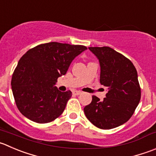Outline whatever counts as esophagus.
Listing matches in <instances>:
<instances>
[{"label": "esophagus", "instance_id": "obj_1", "mask_svg": "<svg viewBox=\"0 0 156 156\" xmlns=\"http://www.w3.org/2000/svg\"><path fill=\"white\" fill-rule=\"evenodd\" d=\"M72 93H73V94H75V95H79V94H81V92L78 91V90H73V91H72Z\"/></svg>", "mask_w": 156, "mask_h": 156}]
</instances>
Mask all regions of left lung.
Listing matches in <instances>:
<instances>
[{"mask_svg": "<svg viewBox=\"0 0 156 156\" xmlns=\"http://www.w3.org/2000/svg\"><path fill=\"white\" fill-rule=\"evenodd\" d=\"M88 49L99 60L100 82L108 91L103 101L92 96L91 103L84 107V114L100 129L117 127L129 120L140 103L136 69L130 60L108 46Z\"/></svg>", "mask_w": 156, "mask_h": 156, "instance_id": "1", "label": "left lung"}]
</instances>
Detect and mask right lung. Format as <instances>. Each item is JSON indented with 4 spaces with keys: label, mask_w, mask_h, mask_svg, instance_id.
I'll return each mask as SVG.
<instances>
[{
    "label": "right lung",
    "mask_w": 156,
    "mask_h": 156,
    "mask_svg": "<svg viewBox=\"0 0 156 156\" xmlns=\"http://www.w3.org/2000/svg\"><path fill=\"white\" fill-rule=\"evenodd\" d=\"M87 47L56 42L27 51L13 72L11 87L16 107L29 120L38 123L53 121L64 111L72 92L55 86L72 62Z\"/></svg>",
    "instance_id": "right-lung-1"
}]
</instances>
